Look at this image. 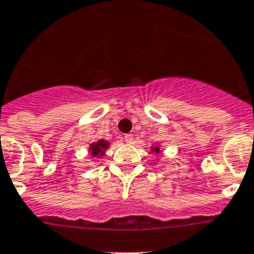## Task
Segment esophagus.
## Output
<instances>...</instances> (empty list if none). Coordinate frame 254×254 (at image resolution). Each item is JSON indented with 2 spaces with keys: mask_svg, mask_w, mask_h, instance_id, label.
Returning a JSON list of instances; mask_svg holds the SVG:
<instances>
[{
  "mask_svg": "<svg viewBox=\"0 0 254 254\" xmlns=\"http://www.w3.org/2000/svg\"><path fill=\"white\" fill-rule=\"evenodd\" d=\"M133 134H125V135H124V140H125L127 143H133Z\"/></svg>",
  "mask_w": 254,
  "mask_h": 254,
  "instance_id": "1",
  "label": "esophagus"
}]
</instances>
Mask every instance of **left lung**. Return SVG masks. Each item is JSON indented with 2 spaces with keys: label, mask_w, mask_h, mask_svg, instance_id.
Returning a JSON list of instances; mask_svg holds the SVG:
<instances>
[{
  "label": "left lung",
  "mask_w": 254,
  "mask_h": 254,
  "mask_svg": "<svg viewBox=\"0 0 254 254\" xmlns=\"http://www.w3.org/2000/svg\"><path fill=\"white\" fill-rule=\"evenodd\" d=\"M152 151H155V152H156V153H157V152H159V151H160V150H159V148H157V147H155V148H153V150H152Z\"/></svg>",
  "instance_id": "obj_1"
}]
</instances>
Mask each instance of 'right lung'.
Instances as JSON below:
<instances>
[{
    "label": "right lung",
    "instance_id": "right-lung-1",
    "mask_svg": "<svg viewBox=\"0 0 254 254\" xmlns=\"http://www.w3.org/2000/svg\"><path fill=\"white\" fill-rule=\"evenodd\" d=\"M108 147V143L106 140H99L97 143H93L90 146V151L93 156H102L104 155V150Z\"/></svg>",
    "mask_w": 254,
    "mask_h": 254
}]
</instances>
